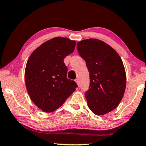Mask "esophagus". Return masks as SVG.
Masks as SVG:
<instances>
[{
  "label": "esophagus",
  "mask_w": 146,
  "mask_h": 146,
  "mask_svg": "<svg viewBox=\"0 0 146 146\" xmlns=\"http://www.w3.org/2000/svg\"><path fill=\"white\" fill-rule=\"evenodd\" d=\"M75 82H76V83L77 84V85L79 87V86H80V83H79V79H75Z\"/></svg>",
  "instance_id": "obj_1"
}]
</instances>
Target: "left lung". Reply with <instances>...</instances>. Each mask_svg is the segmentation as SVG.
Masks as SVG:
<instances>
[{
	"label": "left lung",
	"mask_w": 146,
	"mask_h": 146,
	"mask_svg": "<svg viewBox=\"0 0 146 146\" xmlns=\"http://www.w3.org/2000/svg\"><path fill=\"white\" fill-rule=\"evenodd\" d=\"M77 46L90 73L89 89L85 93L88 106L96 115L107 114L118 106L126 89L122 59L111 46L98 39L81 40Z\"/></svg>",
	"instance_id": "8db88e82"
}]
</instances>
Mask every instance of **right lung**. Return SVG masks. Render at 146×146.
I'll return each instance as SVG.
<instances>
[{"label":"right lung","mask_w":146,"mask_h":146,"mask_svg":"<svg viewBox=\"0 0 146 146\" xmlns=\"http://www.w3.org/2000/svg\"><path fill=\"white\" fill-rule=\"evenodd\" d=\"M76 42L57 37L46 41L32 53L26 63L24 79L32 102L46 112L55 111L77 87L67 79L63 59L74 52Z\"/></svg>","instance_id":"1"}]
</instances>
